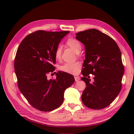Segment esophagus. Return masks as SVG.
<instances>
[{
  "mask_svg": "<svg viewBox=\"0 0 134 134\" xmlns=\"http://www.w3.org/2000/svg\"><path fill=\"white\" fill-rule=\"evenodd\" d=\"M74 78H75V80L76 82H77L78 81H79L80 80V79L79 77H77V76H75Z\"/></svg>",
  "mask_w": 134,
  "mask_h": 134,
  "instance_id": "34e87169",
  "label": "esophagus"
}]
</instances>
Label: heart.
Wrapping results in <instances>:
<instances>
[{
  "instance_id": "obj_1",
  "label": "heart",
  "mask_w": 134,
  "mask_h": 134,
  "mask_svg": "<svg viewBox=\"0 0 134 134\" xmlns=\"http://www.w3.org/2000/svg\"><path fill=\"white\" fill-rule=\"evenodd\" d=\"M66 44L72 49L76 52L79 53L82 49V45L80 42L72 37H69L67 40ZM62 48L61 46H58L54 51V57L57 60H59L62 57ZM80 67V64L78 62L65 63L60 67V69L66 73L70 74H77Z\"/></svg>"
}]
</instances>
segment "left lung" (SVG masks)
I'll use <instances>...</instances> for the list:
<instances>
[{"mask_svg":"<svg viewBox=\"0 0 134 134\" xmlns=\"http://www.w3.org/2000/svg\"><path fill=\"white\" fill-rule=\"evenodd\" d=\"M76 35L85 48L81 80L86 87L82 102L92 109H103L113 101L121 89L124 66L120 49L112 37L98 30L90 29ZM90 74L95 76L92 84Z\"/></svg>","mask_w":134,"mask_h":134,"instance_id":"1","label":"left lung"}]
</instances>
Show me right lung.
<instances>
[{
  "label": "right lung",
  "mask_w": 134,
  "mask_h": 134,
  "mask_svg": "<svg viewBox=\"0 0 134 134\" xmlns=\"http://www.w3.org/2000/svg\"><path fill=\"white\" fill-rule=\"evenodd\" d=\"M68 33L36 31L27 35L17 49L14 68L18 87L29 103L40 111L59 107L65 91L75 82L74 76L65 72H57L55 80L47 79V74L55 70V50Z\"/></svg>",
  "instance_id": "right-lung-1"
}]
</instances>
